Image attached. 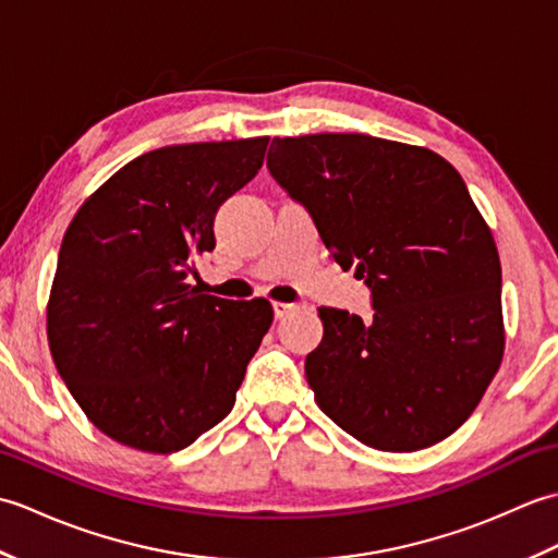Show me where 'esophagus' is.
Instances as JSON below:
<instances>
[{
  "label": "esophagus",
  "mask_w": 558,
  "mask_h": 558,
  "mask_svg": "<svg viewBox=\"0 0 558 558\" xmlns=\"http://www.w3.org/2000/svg\"><path fill=\"white\" fill-rule=\"evenodd\" d=\"M298 310H300V304H294V302H276V304H272V312H276V318H282V316H288V314L298 312Z\"/></svg>",
  "instance_id": "34e87169"
}]
</instances>
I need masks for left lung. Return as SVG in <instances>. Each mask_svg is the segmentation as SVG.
<instances>
[{
    "instance_id": "8db88e82",
    "label": "left lung",
    "mask_w": 558,
    "mask_h": 558,
    "mask_svg": "<svg viewBox=\"0 0 558 558\" xmlns=\"http://www.w3.org/2000/svg\"><path fill=\"white\" fill-rule=\"evenodd\" d=\"M268 170L312 213L326 248L372 290L362 322L318 306L314 398L376 450H420L465 422L504 360L501 260L458 170L366 134L272 138Z\"/></svg>"
}]
</instances>
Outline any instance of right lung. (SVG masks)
I'll return each instance as SVG.
<instances>
[{
	"mask_svg": "<svg viewBox=\"0 0 558 558\" xmlns=\"http://www.w3.org/2000/svg\"><path fill=\"white\" fill-rule=\"evenodd\" d=\"M268 136L165 146L96 189L64 232L47 340L69 393L117 444L174 453L230 414L272 306L189 286L225 198Z\"/></svg>",
	"mask_w": 558,
	"mask_h": 558,
	"instance_id": "right-lung-1",
	"label": "right lung"
}]
</instances>
